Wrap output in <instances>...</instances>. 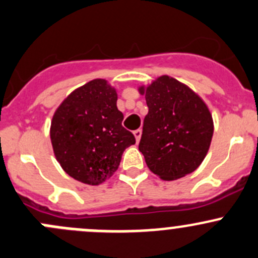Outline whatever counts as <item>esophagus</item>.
Returning <instances> with one entry per match:
<instances>
[{
  "label": "esophagus",
  "mask_w": 258,
  "mask_h": 258,
  "mask_svg": "<svg viewBox=\"0 0 258 258\" xmlns=\"http://www.w3.org/2000/svg\"><path fill=\"white\" fill-rule=\"evenodd\" d=\"M133 134H134V137H135V140H137V143H139V140H140V137H142V130H140V129H137V130H134V133H133Z\"/></svg>",
  "instance_id": "obj_1"
}]
</instances>
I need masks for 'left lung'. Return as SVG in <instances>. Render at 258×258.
Listing matches in <instances>:
<instances>
[{"label":"left lung","mask_w":258,"mask_h":258,"mask_svg":"<svg viewBox=\"0 0 258 258\" xmlns=\"http://www.w3.org/2000/svg\"><path fill=\"white\" fill-rule=\"evenodd\" d=\"M149 111L139 150L148 168L164 180L195 172L210 149L213 120L205 101L187 85L160 76L140 88Z\"/></svg>","instance_id":"8db88e82"}]
</instances>
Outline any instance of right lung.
<instances>
[{
    "instance_id": "1",
    "label": "right lung",
    "mask_w": 258,
    "mask_h": 258,
    "mask_svg": "<svg viewBox=\"0 0 258 258\" xmlns=\"http://www.w3.org/2000/svg\"><path fill=\"white\" fill-rule=\"evenodd\" d=\"M115 89L103 79L89 81L61 103L51 121L53 153L74 179L98 185L116 172L135 138L121 125Z\"/></svg>"
}]
</instances>
